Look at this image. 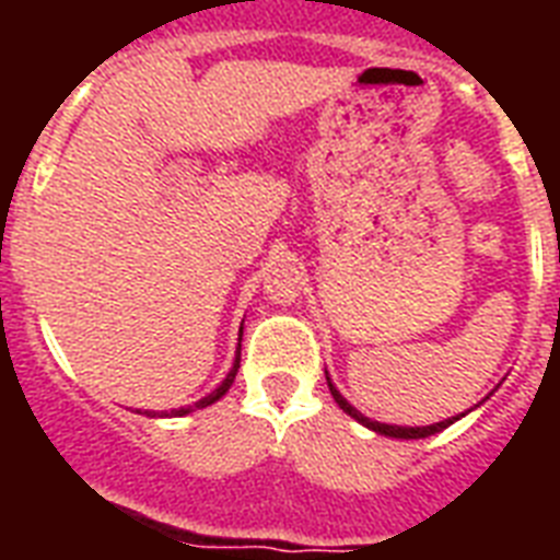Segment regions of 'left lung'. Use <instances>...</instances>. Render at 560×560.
Returning <instances> with one entry per match:
<instances>
[{
    "label": "left lung",
    "mask_w": 560,
    "mask_h": 560,
    "mask_svg": "<svg viewBox=\"0 0 560 560\" xmlns=\"http://www.w3.org/2000/svg\"><path fill=\"white\" fill-rule=\"evenodd\" d=\"M325 377H328V374H325ZM328 389H331L334 400H337V404H340L342 412H349V416L354 418V421H360V424L369 427V430H374V433L392 435V439H427V435L442 433L444 427H451L453 421H459V418L465 416V412H462V416L444 418V421H439V424H430V427H398V424H381V421H372V418L363 416V412H360V409L351 407L349 400H346V398H342V395H340V389H337V386H334L331 377H328Z\"/></svg>",
    "instance_id": "left-lung-1"
}]
</instances>
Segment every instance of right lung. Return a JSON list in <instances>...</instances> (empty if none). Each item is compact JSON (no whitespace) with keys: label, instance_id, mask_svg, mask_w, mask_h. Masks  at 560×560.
<instances>
[{"label":"right lung","instance_id":"add662e5","mask_svg":"<svg viewBox=\"0 0 560 560\" xmlns=\"http://www.w3.org/2000/svg\"><path fill=\"white\" fill-rule=\"evenodd\" d=\"M237 369H241V342H237V354H235V363H232V369H229L226 381L220 383L218 389L211 392V395H206V398H200V400H197V404H194V407H179V409H171V416H188V412H191V409H202V407H209V404H214V400H220V398H223V395H226V392H229V386H232V383H235V374H237Z\"/></svg>","mask_w":560,"mask_h":560}]
</instances>
